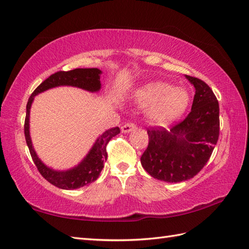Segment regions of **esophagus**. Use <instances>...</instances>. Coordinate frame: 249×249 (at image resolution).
Segmentation results:
<instances>
[{
    "label": "esophagus",
    "instance_id": "obj_1",
    "mask_svg": "<svg viewBox=\"0 0 249 249\" xmlns=\"http://www.w3.org/2000/svg\"><path fill=\"white\" fill-rule=\"evenodd\" d=\"M135 129H136V124H134L133 123H128L121 126V132H123V133H129V132L134 131Z\"/></svg>",
    "mask_w": 249,
    "mask_h": 249
}]
</instances>
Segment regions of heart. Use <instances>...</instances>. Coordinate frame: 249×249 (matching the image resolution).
Listing matches in <instances>:
<instances>
[{
  "instance_id": "obj_1",
  "label": "heart",
  "mask_w": 249,
  "mask_h": 249,
  "mask_svg": "<svg viewBox=\"0 0 249 249\" xmlns=\"http://www.w3.org/2000/svg\"><path fill=\"white\" fill-rule=\"evenodd\" d=\"M134 101L148 107V119L156 124H168L178 119L189 107L191 97L185 88L174 87L169 83L152 81L133 92Z\"/></svg>"
}]
</instances>
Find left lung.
I'll use <instances>...</instances> for the list:
<instances>
[{
  "mask_svg": "<svg viewBox=\"0 0 249 249\" xmlns=\"http://www.w3.org/2000/svg\"><path fill=\"white\" fill-rule=\"evenodd\" d=\"M195 87L191 113L166 130L148 129L149 143L142 166L154 179L171 182L192 179L209 161L219 136V106L206 83L185 75Z\"/></svg>",
  "mask_w": 249,
  "mask_h": 249,
  "instance_id": "left-lung-1",
  "label": "left lung"
}]
</instances>
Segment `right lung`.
I'll return each instance as SVG.
<instances>
[{"label": "right lung", "mask_w": 249, "mask_h": 249, "mask_svg": "<svg viewBox=\"0 0 249 249\" xmlns=\"http://www.w3.org/2000/svg\"><path fill=\"white\" fill-rule=\"evenodd\" d=\"M101 73L102 71L98 68H78L70 71H58L43 81L32 93L27 101L24 123V135L27 147L30 149L32 159L38 171L48 182L59 189L75 190L96 181L104 167V162L107 159V142L114 136L120 133V130L118 126H116V128L108 129L102 133L93 143L86 157L76 166L67 170H55L48 167L45 163L41 162L33 147L30 135V112L32 103L38 93L58 86H73L90 92L99 91L101 88Z\"/></svg>", "instance_id": "add662e5"}]
</instances>
